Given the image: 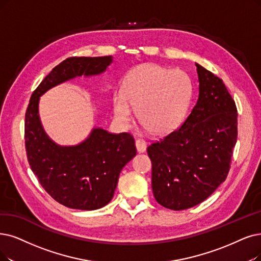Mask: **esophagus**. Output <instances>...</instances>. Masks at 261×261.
<instances>
[{
	"mask_svg": "<svg viewBox=\"0 0 261 261\" xmlns=\"http://www.w3.org/2000/svg\"><path fill=\"white\" fill-rule=\"evenodd\" d=\"M136 149L139 153H143L147 150V142L142 139H137L136 140Z\"/></svg>",
	"mask_w": 261,
	"mask_h": 261,
	"instance_id": "34e87169",
	"label": "esophagus"
}]
</instances>
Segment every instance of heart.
Returning a JSON list of instances; mask_svg holds the SVG:
<instances>
[{"label": "heart", "instance_id": "obj_1", "mask_svg": "<svg viewBox=\"0 0 261 261\" xmlns=\"http://www.w3.org/2000/svg\"><path fill=\"white\" fill-rule=\"evenodd\" d=\"M190 76L182 69L147 64L134 69L122 89L114 92L113 116L120 126L127 128L137 108L140 124L151 133L163 135L182 122L192 99Z\"/></svg>", "mask_w": 261, "mask_h": 261}]
</instances>
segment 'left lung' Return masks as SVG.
I'll use <instances>...</instances> for the list:
<instances>
[{
  "label": "left lung",
  "instance_id": "left-lung-1",
  "mask_svg": "<svg viewBox=\"0 0 261 261\" xmlns=\"http://www.w3.org/2000/svg\"><path fill=\"white\" fill-rule=\"evenodd\" d=\"M199 95L178 129L149 145L156 201L180 211L205 200L227 178L238 111L221 78L196 63Z\"/></svg>",
  "mask_w": 261,
  "mask_h": 261
}]
</instances>
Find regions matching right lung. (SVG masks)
I'll list each match as a JSON object with an SVG mask.
<instances>
[{
  "mask_svg": "<svg viewBox=\"0 0 261 261\" xmlns=\"http://www.w3.org/2000/svg\"><path fill=\"white\" fill-rule=\"evenodd\" d=\"M111 63V56L64 60L40 82L25 112L24 139L31 169L45 191L70 209L96 210L112 199L121 170L137 153L135 140L128 133L110 134L96 127L81 143L62 147L48 137L40 123L39 97L67 80L99 75Z\"/></svg>",
  "mask_w": 261,
  "mask_h": 261,
  "instance_id": "add662e5",
  "label": "right lung"
}]
</instances>
